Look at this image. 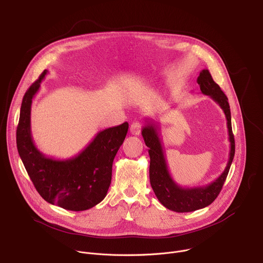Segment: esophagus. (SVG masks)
I'll list each match as a JSON object with an SVG mask.
<instances>
[{"label":"esophagus","instance_id":"1","mask_svg":"<svg viewBox=\"0 0 263 263\" xmlns=\"http://www.w3.org/2000/svg\"><path fill=\"white\" fill-rule=\"evenodd\" d=\"M142 131V124L139 121H134L132 122V125L130 126V132L133 135H139Z\"/></svg>","mask_w":263,"mask_h":263}]
</instances>
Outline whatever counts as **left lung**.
I'll return each instance as SVG.
<instances>
[{
	"label": "left lung",
	"instance_id": "8db88e82",
	"mask_svg": "<svg viewBox=\"0 0 263 263\" xmlns=\"http://www.w3.org/2000/svg\"><path fill=\"white\" fill-rule=\"evenodd\" d=\"M200 90L204 95L215 100L223 110L229 130L230 154L229 162L220 176L205 186L182 187L174 182L169 172L165 157L163 143L159 134V126L153 120H146V126L142 129V135L146 146L149 148L150 184L156 198L166 208L176 213H189L211 205L219 196L222 186L229 174L235 156V138L232 130V117L229 99L222 92L221 87L214 81L208 69H202L197 79Z\"/></svg>",
	"mask_w": 263,
	"mask_h": 263
}]
</instances>
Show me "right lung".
I'll return each mask as SVG.
<instances>
[{"instance_id":"obj_1","label":"right lung","mask_w":263,"mask_h":263,"mask_svg":"<svg viewBox=\"0 0 263 263\" xmlns=\"http://www.w3.org/2000/svg\"><path fill=\"white\" fill-rule=\"evenodd\" d=\"M46 74L45 69L23 97L16 128L17 152L32 184L46 202L67 211H86L107 196L114 157L125 141L129 124L124 122L99 131L89 145L71 159L46 156L34 145L30 128L32 99Z\"/></svg>"}]
</instances>
